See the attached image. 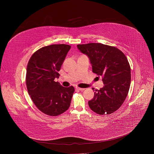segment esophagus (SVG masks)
<instances>
[{
	"label": "esophagus",
	"instance_id": "obj_1",
	"mask_svg": "<svg viewBox=\"0 0 154 154\" xmlns=\"http://www.w3.org/2000/svg\"><path fill=\"white\" fill-rule=\"evenodd\" d=\"M75 88H76L77 89L79 90V91H84V90H85V89H84V88H79V87H76Z\"/></svg>",
	"mask_w": 154,
	"mask_h": 154
}]
</instances>
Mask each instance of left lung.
Listing matches in <instances>:
<instances>
[{
	"label": "left lung",
	"mask_w": 154,
	"mask_h": 154,
	"mask_svg": "<svg viewBox=\"0 0 154 154\" xmlns=\"http://www.w3.org/2000/svg\"><path fill=\"white\" fill-rule=\"evenodd\" d=\"M77 48L88 56L92 72L103 77L104 86L94 90V98L88 102L90 109L100 115L114 112L123 104L130 88L131 67L128 59L117 48L101 43L79 44Z\"/></svg>",
	"instance_id": "left-lung-1"
}]
</instances>
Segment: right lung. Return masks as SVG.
Wrapping results in <instances>:
<instances>
[{"instance_id": "add662e5", "label": "right lung", "mask_w": 154, "mask_h": 154, "mask_svg": "<svg viewBox=\"0 0 154 154\" xmlns=\"http://www.w3.org/2000/svg\"><path fill=\"white\" fill-rule=\"evenodd\" d=\"M71 46L53 44L41 48L30 58L26 69L28 94L38 110L50 116H57L70 105L74 88L62 87L54 80Z\"/></svg>"}]
</instances>
